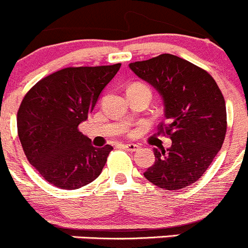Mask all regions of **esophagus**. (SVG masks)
<instances>
[{
	"instance_id": "34e87169",
	"label": "esophagus",
	"mask_w": 248,
	"mask_h": 248,
	"mask_svg": "<svg viewBox=\"0 0 248 248\" xmlns=\"http://www.w3.org/2000/svg\"><path fill=\"white\" fill-rule=\"evenodd\" d=\"M122 147L124 148L126 150H128V152H136V150H138V148H140V145L137 144H122Z\"/></svg>"
}]
</instances>
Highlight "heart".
I'll use <instances>...</instances> for the list:
<instances>
[{
  "instance_id": "b5f03b06",
  "label": "heart",
  "mask_w": 248,
  "mask_h": 248,
  "mask_svg": "<svg viewBox=\"0 0 248 248\" xmlns=\"http://www.w3.org/2000/svg\"><path fill=\"white\" fill-rule=\"evenodd\" d=\"M137 84H140V83H137ZM135 85H136V84H135ZM142 85H143V84H142Z\"/></svg>"
}]
</instances>
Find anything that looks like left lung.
Returning a JSON list of instances; mask_svg holds the SVG:
<instances>
[{"mask_svg": "<svg viewBox=\"0 0 248 248\" xmlns=\"http://www.w3.org/2000/svg\"><path fill=\"white\" fill-rule=\"evenodd\" d=\"M163 96L165 121L158 136H168V149H154L155 163L144 172L148 181L169 191L185 188L203 176L226 135V106L214 78L201 67L170 54L129 63Z\"/></svg>", "mask_w": 248, "mask_h": 248, "instance_id": "8db88e82", "label": "left lung"}]
</instances>
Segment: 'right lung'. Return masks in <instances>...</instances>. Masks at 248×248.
Listing matches in <instances>:
<instances>
[{"mask_svg":"<svg viewBox=\"0 0 248 248\" xmlns=\"http://www.w3.org/2000/svg\"><path fill=\"white\" fill-rule=\"evenodd\" d=\"M120 67L62 68L39 80L23 98L17 113L18 137L28 161L51 185L77 189L103 171L112 147H93L78 126Z\"/></svg>","mask_w":248,"mask_h":248,"instance_id":"1","label":"right lung"}]
</instances>
